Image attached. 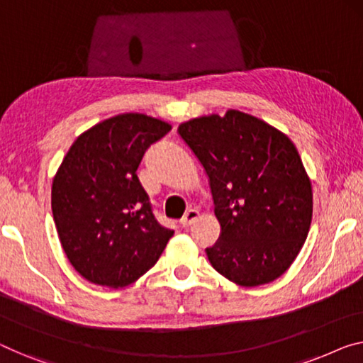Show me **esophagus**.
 <instances>
[{"instance_id":"esophagus-1","label":"esophagus","mask_w":363,"mask_h":363,"mask_svg":"<svg viewBox=\"0 0 363 363\" xmlns=\"http://www.w3.org/2000/svg\"><path fill=\"white\" fill-rule=\"evenodd\" d=\"M200 218V212L196 208H191L189 212H186V215L182 216L181 220V225L184 226V228H189L192 223H196V221Z\"/></svg>"}]
</instances>
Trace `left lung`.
Wrapping results in <instances>:
<instances>
[{
	"mask_svg": "<svg viewBox=\"0 0 363 363\" xmlns=\"http://www.w3.org/2000/svg\"><path fill=\"white\" fill-rule=\"evenodd\" d=\"M179 135L207 172L221 226L210 264L241 286L277 280L301 251L313 216L311 181L294 142L236 109L182 122Z\"/></svg>",
	"mask_w": 363,
	"mask_h": 363,
	"instance_id": "obj_1",
	"label": "left lung"
}]
</instances>
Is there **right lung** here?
Masks as SVG:
<instances>
[{
  "label": "right lung",
  "instance_id": "1",
  "mask_svg": "<svg viewBox=\"0 0 363 363\" xmlns=\"http://www.w3.org/2000/svg\"><path fill=\"white\" fill-rule=\"evenodd\" d=\"M171 123L147 113L106 118L74 140L52 182V212L62 247L88 282L133 284L155 266L174 231L151 212L137 169Z\"/></svg>",
  "mask_w": 363,
  "mask_h": 363
}]
</instances>
